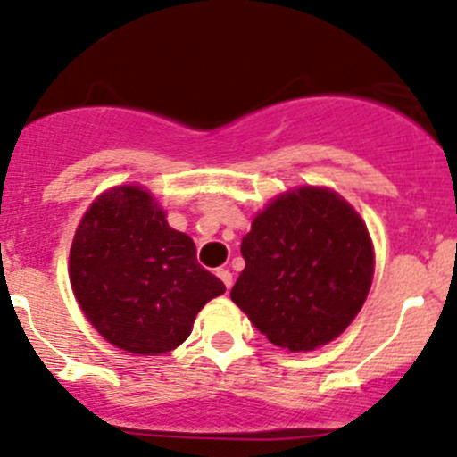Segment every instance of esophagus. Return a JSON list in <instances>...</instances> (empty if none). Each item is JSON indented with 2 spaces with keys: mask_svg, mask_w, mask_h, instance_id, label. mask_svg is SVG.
Wrapping results in <instances>:
<instances>
[{
  "mask_svg": "<svg viewBox=\"0 0 457 457\" xmlns=\"http://www.w3.org/2000/svg\"><path fill=\"white\" fill-rule=\"evenodd\" d=\"M216 276H219L220 280L225 283V287H232V271L228 270V267H220V270H216Z\"/></svg>",
  "mask_w": 457,
  "mask_h": 457,
  "instance_id": "34e87169",
  "label": "esophagus"
}]
</instances>
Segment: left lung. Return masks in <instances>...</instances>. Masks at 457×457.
Segmentation results:
<instances>
[{"instance_id":"8db88e82","label":"left lung","mask_w":457,"mask_h":457,"mask_svg":"<svg viewBox=\"0 0 457 457\" xmlns=\"http://www.w3.org/2000/svg\"><path fill=\"white\" fill-rule=\"evenodd\" d=\"M241 254L245 270L229 296L270 343L289 352L338 338L371 287L365 220L327 187H298L267 203Z\"/></svg>"}]
</instances>
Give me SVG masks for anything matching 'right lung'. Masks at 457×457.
I'll list each match as a JSON object with an SVG mask.
<instances>
[{"instance_id":"right-lung-1","label":"right lung","mask_w":457,"mask_h":457,"mask_svg":"<svg viewBox=\"0 0 457 457\" xmlns=\"http://www.w3.org/2000/svg\"><path fill=\"white\" fill-rule=\"evenodd\" d=\"M71 285L90 325L114 347L141 356L172 352L225 285L203 270L187 234L139 186L96 196L71 247Z\"/></svg>"}]
</instances>
